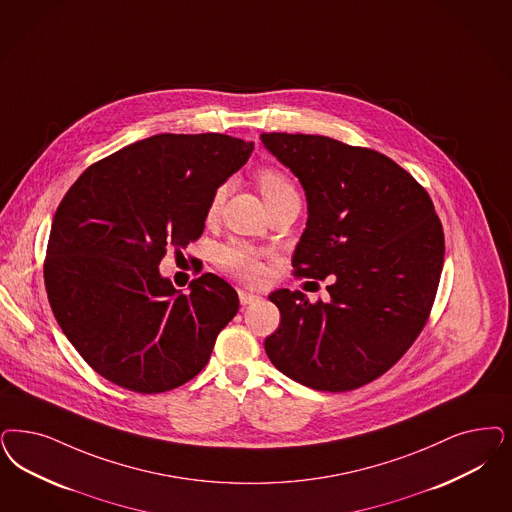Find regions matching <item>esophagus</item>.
Returning <instances> with one entry per match:
<instances>
[{
	"mask_svg": "<svg viewBox=\"0 0 512 512\" xmlns=\"http://www.w3.org/2000/svg\"><path fill=\"white\" fill-rule=\"evenodd\" d=\"M238 297H240V302H242L244 306H249V304L261 300L259 295H255V293H251V291H246V289H240V291H238Z\"/></svg>",
	"mask_w": 512,
	"mask_h": 512,
	"instance_id": "esophagus-1",
	"label": "esophagus"
}]
</instances>
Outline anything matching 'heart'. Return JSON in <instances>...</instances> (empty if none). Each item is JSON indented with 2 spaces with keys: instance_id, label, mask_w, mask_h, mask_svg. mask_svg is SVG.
I'll use <instances>...</instances> for the list:
<instances>
[{
  "instance_id": "b5f03b06",
  "label": "heart",
  "mask_w": 512,
  "mask_h": 512,
  "mask_svg": "<svg viewBox=\"0 0 512 512\" xmlns=\"http://www.w3.org/2000/svg\"><path fill=\"white\" fill-rule=\"evenodd\" d=\"M257 185H259V191L263 194V200L268 208L278 204L287 196L297 194L291 179L285 176L282 170H276V168H263L257 174ZM227 191H229V183H223L213 191L208 208H206L208 221H213L217 217V213L221 210V204L227 196ZM217 263L225 272H229L232 276L247 283L263 282V278H265L266 270L261 253L246 244H230V246L221 247V251L217 255Z\"/></svg>"
}]
</instances>
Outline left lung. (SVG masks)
Segmentation results:
<instances>
[{
    "instance_id": "left-lung-1",
    "label": "left lung",
    "mask_w": 512,
    "mask_h": 512,
    "mask_svg": "<svg viewBox=\"0 0 512 512\" xmlns=\"http://www.w3.org/2000/svg\"><path fill=\"white\" fill-rule=\"evenodd\" d=\"M261 140L308 200L293 274L331 276L327 302L289 289L268 297L282 321L266 355L302 386L361 388L405 355L429 319L444 263L441 219L422 185L378 151L310 134Z\"/></svg>"
}]
</instances>
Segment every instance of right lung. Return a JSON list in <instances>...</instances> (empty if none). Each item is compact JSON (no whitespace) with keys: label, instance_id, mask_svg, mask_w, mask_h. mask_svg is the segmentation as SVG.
<instances>
[{"label":"right lung","instance_id":"obj_1","mask_svg":"<svg viewBox=\"0 0 512 512\" xmlns=\"http://www.w3.org/2000/svg\"><path fill=\"white\" fill-rule=\"evenodd\" d=\"M253 143L159 134L90 164L62 198L43 265L54 318L109 382L162 393L206 367L240 300L212 272L183 295L159 274L168 247L200 238L213 191Z\"/></svg>","mask_w":512,"mask_h":512}]
</instances>
